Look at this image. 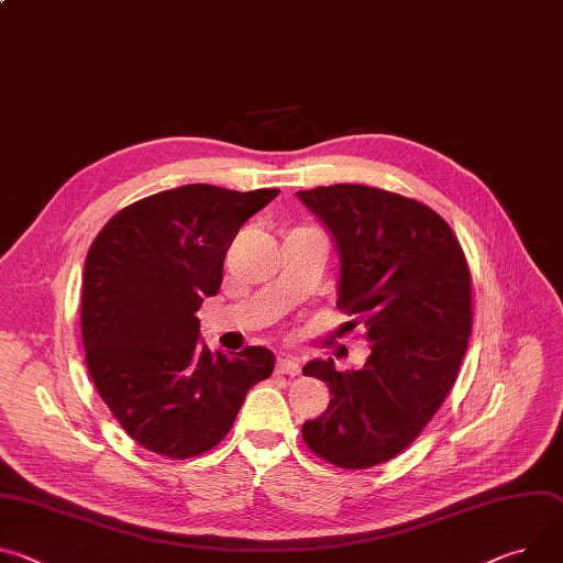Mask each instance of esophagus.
Returning <instances> with one entry per match:
<instances>
[{"label": "esophagus", "instance_id": "esophagus-1", "mask_svg": "<svg viewBox=\"0 0 563 563\" xmlns=\"http://www.w3.org/2000/svg\"><path fill=\"white\" fill-rule=\"evenodd\" d=\"M276 371H278V375H289V377L300 375L298 362H296V360H289V356H280L278 364H276Z\"/></svg>", "mask_w": 563, "mask_h": 563}]
</instances>
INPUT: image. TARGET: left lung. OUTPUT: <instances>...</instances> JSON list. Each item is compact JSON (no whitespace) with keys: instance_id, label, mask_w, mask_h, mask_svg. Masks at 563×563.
Listing matches in <instances>:
<instances>
[{"instance_id":"obj_1","label":"left lung","mask_w":563,"mask_h":563,"mask_svg":"<svg viewBox=\"0 0 563 563\" xmlns=\"http://www.w3.org/2000/svg\"><path fill=\"white\" fill-rule=\"evenodd\" d=\"M298 199L332 233L336 308L371 341L362 371L339 373L332 360L302 368L332 395L302 440L341 470H368L411 444L446 399L472 334L470 267L451 227L416 199L360 184Z\"/></svg>"}]
</instances>
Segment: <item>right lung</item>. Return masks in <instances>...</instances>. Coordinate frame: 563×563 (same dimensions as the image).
<instances>
[{
    "instance_id": "obj_1",
    "label": "right lung",
    "mask_w": 563,
    "mask_h": 563,
    "mask_svg": "<svg viewBox=\"0 0 563 563\" xmlns=\"http://www.w3.org/2000/svg\"><path fill=\"white\" fill-rule=\"evenodd\" d=\"M278 192L186 184L130 203L91 242L80 310L87 368L147 451L184 460L213 449L249 388L274 373L267 347L211 352L197 310L218 294L240 227Z\"/></svg>"
}]
</instances>
